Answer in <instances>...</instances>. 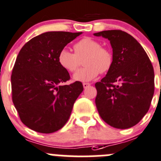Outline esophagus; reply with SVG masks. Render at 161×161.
<instances>
[{"instance_id":"esophagus-1","label":"esophagus","mask_w":161,"mask_h":161,"mask_svg":"<svg viewBox=\"0 0 161 161\" xmlns=\"http://www.w3.org/2000/svg\"><path fill=\"white\" fill-rule=\"evenodd\" d=\"M82 86H83L84 89H86V88H88L89 86H90V83H86V82H84V83L82 84Z\"/></svg>"}]
</instances>
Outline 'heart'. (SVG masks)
Returning a JSON list of instances; mask_svg holds the SVG:
<instances>
[{
  "label": "heart",
  "instance_id": "1",
  "mask_svg": "<svg viewBox=\"0 0 161 161\" xmlns=\"http://www.w3.org/2000/svg\"><path fill=\"white\" fill-rule=\"evenodd\" d=\"M75 53L64 48L58 55V63L68 72H74L83 60L85 67L73 75V79L79 82H90L98 76L100 72L108 71L113 64L111 51L101 47L99 42L90 37H84L74 46Z\"/></svg>",
  "mask_w": 161,
  "mask_h": 161
}]
</instances>
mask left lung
<instances>
[{"label": "left lung", "instance_id": "left-lung-1", "mask_svg": "<svg viewBox=\"0 0 161 161\" xmlns=\"http://www.w3.org/2000/svg\"><path fill=\"white\" fill-rule=\"evenodd\" d=\"M110 42L113 64L95 84V103L108 125L127 129L136 125L149 111L154 93V71L146 51L130 34L119 30L95 33Z\"/></svg>", "mask_w": 161, "mask_h": 161}]
</instances>
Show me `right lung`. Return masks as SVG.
<instances>
[{"label":"right lung","instance_id":"right-lung-1","mask_svg":"<svg viewBox=\"0 0 161 161\" xmlns=\"http://www.w3.org/2000/svg\"><path fill=\"white\" fill-rule=\"evenodd\" d=\"M82 32L49 31L31 39L17 56L11 82L12 101L23 124L50 134L68 122L75 101L83 90L58 63L60 50Z\"/></svg>","mask_w":161,"mask_h":161}]
</instances>
